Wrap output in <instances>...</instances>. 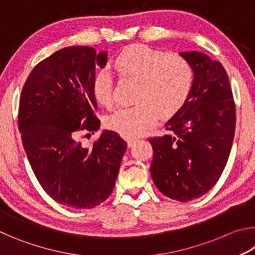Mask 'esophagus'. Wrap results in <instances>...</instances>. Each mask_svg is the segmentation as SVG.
I'll return each mask as SVG.
<instances>
[{"instance_id":"1","label":"esophagus","mask_w":255,"mask_h":255,"mask_svg":"<svg viewBox=\"0 0 255 255\" xmlns=\"http://www.w3.org/2000/svg\"><path fill=\"white\" fill-rule=\"evenodd\" d=\"M137 140H138V139H137L136 137H128V138H127V145H128V147H131V146L135 145Z\"/></svg>"}]
</instances>
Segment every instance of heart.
<instances>
[{
  "label": "heart",
  "mask_w": 255,
  "mask_h": 255,
  "mask_svg": "<svg viewBox=\"0 0 255 255\" xmlns=\"http://www.w3.org/2000/svg\"><path fill=\"white\" fill-rule=\"evenodd\" d=\"M115 68L126 80L137 82L136 105L114 112L108 127L124 136H138L162 118L174 116L187 102L193 84L190 63L179 54L146 45L128 46L115 59ZM92 93L98 103L111 108L115 103L114 79L107 70L97 72Z\"/></svg>",
  "instance_id": "1"
}]
</instances>
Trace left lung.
Instances as JSON below:
<instances>
[{
  "label": "left lung",
  "instance_id": "1",
  "mask_svg": "<svg viewBox=\"0 0 255 255\" xmlns=\"http://www.w3.org/2000/svg\"><path fill=\"white\" fill-rule=\"evenodd\" d=\"M193 71L191 92L165 127L149 138L150 174L164 196L181 202L205 195L221 178L235 133V103L225 68L199 51L181 53Z\"/></svg>",
  "mask_w": 255,
  "mask_h": 255
}]
</instances>
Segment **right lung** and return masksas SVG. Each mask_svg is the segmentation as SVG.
Returning a JSON list of instances; mask_svg holds the SVG:
<instances>
[{"label":"right lung","instance_id":"obj_1","mask_svg":"<svg viewBox=\"0 0 255 255\" xmlns=\"http://www.w3.org/2000/svg\"><path fill=\"white\" fill-rule=\"evenodd\" d=\"M107 59V51L92 47H66L37 64L21 92L18 125L28 161L47 195L71 208L108 199L127 149L112 130L91 147L80 141L100 128L92 81Z\"/></svg>","mask_w":255,"mask_h":255}]
</instances>
